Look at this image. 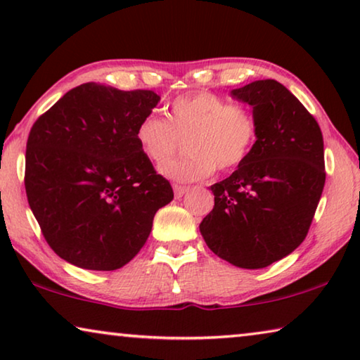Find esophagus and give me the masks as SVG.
<instances>
[{"label":"esophagus","instance_id":"obj_1","mask_svg":"<svg viewBox=\"0 0 360 360\" xmlns=\"http://www.w3.org/2000/svg\"><path fill=\"white\" fill-rule=\"evenodd\" d=\"M188 191V186L185 185H174V193H175V198H181Z\"/></svg>","mask_w":360,"mask_h":360}]
</instances>
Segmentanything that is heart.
I'll return each instance as SVG.
<instances>
[{"label":"heart","instance_id":"1","mask_svg":"<svg viewBox=\"0 0 360 360\" xmlns=\"http://www.w3.org/2000/svg\"><path fill=\"white\" fill-rule=\"evenodd\" d=\"M188 136L191 154L167 161ZM135 138L145 158L163 164L161 172L172 180L195 181L211 176L215 169H240L256 148L259 119L254 110L212 91H195L170 103L169 119L149 112L136 125Z\"/></svg>","mask_w":360,"mask_h":360}]
</instances>
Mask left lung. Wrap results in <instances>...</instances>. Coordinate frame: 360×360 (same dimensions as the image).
Here are the masks:
<instances>
[{"instance_id": "left-lung-1", "label": "left lung", "mask_w": 360, "mask_h": 360, "mask_svg": "<svg viewBox=\"0 0 360 360\" xmlns=\"http://www.w3.org/2000/svg\"><path fill=\"white\" fill-rule=\"evenodd\" d=\"M252 106L259 138L251 158L214 184V209L199 230L214 254L241 269H262L307 236L325 185L322 130L276 80L231 91Z\"/></svg>"}]
</instances>
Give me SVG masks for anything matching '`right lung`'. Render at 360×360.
<instances>
[{
    "label": "right lung",
    "mask_w": 360,
    "mask_h": 360,
    "mask_svg": "<svg viewBox=\"0 0 360 360\" xmlns=\"http://www.w3.org/2000/svg\"><path fill=\"white\" fill-rule=\"evenodd\" d=\"M151 90L82 84L33 124L25 193L49 248L86 270L130 262L174 199L169 180L138 146L135 130L159 101Z\"/></svg>",
    "instance_id": "add662e5"
}]
</instances>
